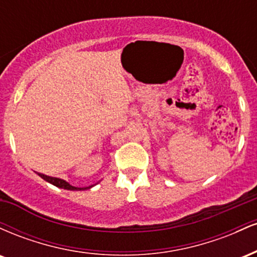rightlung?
Listing matches in <instances>:
<instances>
[{"instance_id":"obj_1","label":"right lung","mask_w":257,"mask_h":257,"mask_svg":"<svg viewBox=\"0 0 257 257\" xmlns=\"http://www.w3.org/2000/svg\"><path fill=\"white\" fill-rule=\"evenodd\" d=\"M38 175L41 176L43 180H46L47 182H49V184L57 186V187H60V188H64V190H70V191H83V190H87V188H90L93 187L94 185L89 186V187H75V186L70 185L69 182H66L65 180L63 179H59V178H53V176H48V175H44V174H41V173H37Z\"/></svg>"}]
</instances>
